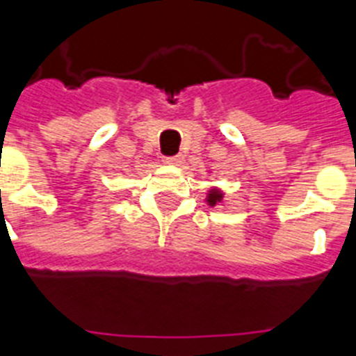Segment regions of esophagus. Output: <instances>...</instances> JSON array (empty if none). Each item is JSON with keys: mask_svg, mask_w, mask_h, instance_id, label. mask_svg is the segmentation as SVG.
<instances>
[{"mask_svg": "<svg viewBox=\"0 0 356 356\" xmlns=\"http://www.w3.org/2000/svg\"><path fill=\"white\" fill-rule=\"evenodd\" d=\"M164 163L170 164V166H181L183 164V157L181 155H173V157L164 159Z\"/></svg>", "mask_w": 356, "mask_h": 356, "instance_id": "34e87169", "label": "esophagus"}]
</instances>
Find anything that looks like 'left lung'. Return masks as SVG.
I'll use <instances>...</instances> for the list:
<instances>
[{
    "label": "left lung",
    "mask_w": 356,
    "mask_h": 356,
    "mask_svg": "<svg viewBox=\"0 0 356 356\" xmlns=\"http://www.w3.org/2000/svg\"><path fill=\"white\" fill-rule=\"evenodd\" d=\"M225 201V192L221 188L212 186L207 193V203L208 207H216V204H221Z\"/></svg>",
    "instance_id": "8db88e82"
}]
</instances>
